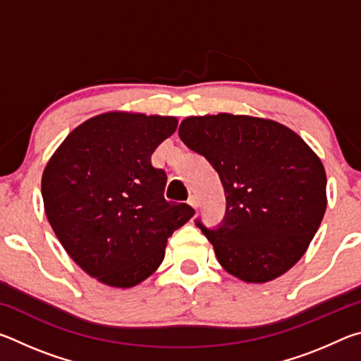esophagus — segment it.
I'll return each instance as SVG.
<instances>
[{
    "label": "esophagus",
    "instance_id": "obj_1",
    "mask_svg": "<svg viewBox=\"0 0 361 361\" xmlns=\"http://www.w3.org/2000/svg\"><path fill=\"white\" fill-rule=\"evenodd\" d=\"M188 204L192 207V209H197V205H199V200H197V195H189V199H188Z\"/></svg>",
    "mask_w": 361,
    "mask_h": 361
}]
</instances>
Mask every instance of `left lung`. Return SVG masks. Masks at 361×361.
Returning <instances> with one entry per match:
<instances>
[{
  "label": "left lung",
  "mask_w": 361,
  "mask_h": 361,
  "mask_svg": "<svg viewBox=\"0 0 361 361\" xmlns=\"http://www.w3.org/2000/svg\"><path fill=\"white\" fill-rule=\"evenodd\" d=\"M178 135L223 183L221 224H195L224 271L264 283L295 266L326 210V173L309 145L276 121L229 113L186 118Z\"/></svg>",
  "instance_id": "8db88e82"
}]
</instances>
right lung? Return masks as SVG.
I'll use <instances>...</instances> for the list:
<instances>
[{
	"mask_svg": "<svg viewBox=\"0 0 361 361\" xmlns=\"http://www.w3.org/2000/svg\"><path fill=\"white\" fill-rule=\"evenodd\" d=\"M172 116L111 111L78 126L42 172L46 216L71 259L99 282L130 288L161 266L167 239L194 215L164 197L151 154Z\"/></svg>",
	"mask_w": 361,
	"mask_h": 361,
	"instance_id": "1",
	"label": "right lung"
}]
</instances>
